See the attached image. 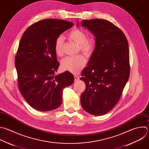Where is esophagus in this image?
<instances>
[{
  "label": "esophagus",
  "mask_w": 149,
  "mask_h": 149,
  "mask_svg": "<svg viewBox=\"0 0 149 149\" xmlns=\"http://www.w3.org/2000/svg\"><path fill=\"white\" fill-rule=\"evenodd\" d=\"M74 78H75V81H77L79 79V77L76 75H74Z\"/></svg>",
  "instance_id": "esophagus-1"
}]
</instances>
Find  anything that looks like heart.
Wrapping results in <instances>:
<instances>
[{"instance_id": "1", "label": "heart", "mask_w": 149, "mask_h": 149, "mask_svg": "<svg viewBox=\"0 0 149 149\" xmlns=\"http://www.w3.org/2000/svg\"><path fill=\"white\" fill-rule=\"evenodd\" d=\"M68 37L74 42L78 44V50L84 54L86 57H90L93 53L96 42L93 37H87L85 31L75 28L72 30L68 34ZM64 38L62 36H58L54 42V51L57 56H61L64 53ZM86 60L83 55H78L75 57H67L61 63V66L64 70L71 72H77L81 70L86 64Z\"/></svg>"}]
</instances>
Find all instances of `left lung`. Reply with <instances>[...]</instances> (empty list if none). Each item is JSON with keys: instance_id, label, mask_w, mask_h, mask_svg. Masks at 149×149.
<instances>
[{"instance_id": "left-lung-1", "label": "left lung", "mask_w": 149, "mask_h": 149, "mask_svg": "<svg viewBox=\"0 0 149 149\" xmlns=\"http://www.w3.org/2000/svg\"><path fill=\"white\" fill-rule=\"evenodd\" d=\"M81 26L96 37L95 51L81 72L86 84L81 95L83 109L103 115L119 102L130 75L129 49L123 32L105 19L83 20Z\"/></svg>"}]
</instances>
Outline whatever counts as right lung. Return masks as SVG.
Returning <instances> with one entry per match:
<instances>
[{"mask_svg": "<svg viewBox=\"0 0 149 149\" xmlns=\"http://www.w3.org/2000/svg\"><path fill=\"white\" fill-rule=\"evenodd\" d=\"M71 22L48 19L24 32L15 57L18 87L27 102L40 111H52L63 102V89L71 85L73 75H56L59 67L54 51L56 38L73 26Z\"/></svg>", "mask_w": 149, "mask_h": 149, "instance_id": "obj_1", "label": "right lung"}]
</instances>
